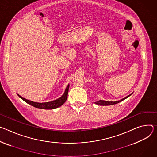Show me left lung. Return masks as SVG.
<instances>
[{
	"mask_svg": "<svg viewBox=\"0 0 157 157\" xmlns=\"http://www.w3.org/2000/svg\"><path fill=\"white\" fill-rule=\"evenodd\" d=\"M130 95H131V94H130V95H129L128 96H127V97H125L124 98L121 99V100H119V101H104V100H98V101H97L95 102V104H97V105H103V106H104V105L105 106V105H114V104L118 103L120 102L121 101H122V100H124L126 99L127 98H128V97L129 96H130Z\"/></svg>",
	"mask_w": 157,
	"mask_h": 157,
	"instance_id": "1",
	"label": "left lung"
}]
</instances>
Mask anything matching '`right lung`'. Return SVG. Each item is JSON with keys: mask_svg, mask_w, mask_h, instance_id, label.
<instances>
[{"mask_svg": "<svg viewBox=\"0 0 157 157\" xmlns=\"http://www.w3.org/2000/svg\"><path fill=\"white\" fill-rule=\"evenodd\" d=\"M68 88H69V85H68L67 86V88L65 89V91L63 95L61 97H60L59 98H58L56 100H54V101H49V102H45V103L34 102V101L27 100V99L22 97L19 94H17V95H18V96L21 98H22L24 101H25L26 103L30 104V105H32L34 107H36V108L41 109H46V110L54 109H56V108H58V107H60L65 102V101L67 100V95H68Z\"/></svg>", "mask_w": 157, "mask_h": 157, "instance_id": "add662e5", "label": "right lung"}]
</instances>
